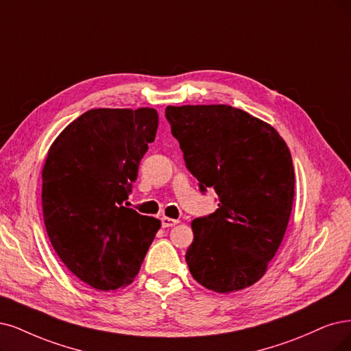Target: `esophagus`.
Segmentation results:
<instances>
[{
  "label": "esophagus",
  "instance_id": "esophagus-1",
  "mask_svg": "<svg viewBox=\"0 0 351 351\" xmlns=\"http://www.w3.org/2000/svg\"><path fill=\"white\" fill-rule=\"evenodd\" d=\"M179 223V219L175 218H169V217H162V227H173Z\"/></svg>",
  "mask_w": 351,
  "mask_h": 351
}]
</instances>
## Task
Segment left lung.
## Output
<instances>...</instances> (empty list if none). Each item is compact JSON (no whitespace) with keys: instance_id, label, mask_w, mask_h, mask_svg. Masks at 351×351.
<instances>
[{"instance_id":"obj_1","label":"left lung","mask_w":351,"mask_h":351,"mask_svg":"<svg viewBox=\"0 0 351 351\" xmlns=\"http://www.w3.org/2000/svg\"><path fill=\"white\" fill-rule=\"evenodd\" d=\"M166 119L199 189L214 188L219 201L191 223L192 278L218 293L252 287L289 223L295 172L287 143L270 124L224 104L169 106Z\"/></svg>"}]
</instances>
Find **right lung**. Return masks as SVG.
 Wrapping results in <instances>:
<instances>
[{
    "mask_svg": "<svg viewBox=\"0 0 351 351\" xmlns=\"http://www.w3.org/2000/svg\"><path fill=\"white\" fill-rule=\"evenodd\" d=\"M158 125L154 108L89 110L47 152V236L64 266L94 289L132 283L160 228V219L123 206Z\"/></svg>",
    "mask_w": 351,
    "mask_h": 351,
    "instance_id": "1",
    "label": "right lung"
}]
</instances>
